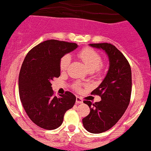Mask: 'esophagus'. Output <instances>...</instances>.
I'll list each match as a JSON object with an SVG mask.
<instances>
[{"label":"esophagus","instance_id":"34e87169","mask_svg":"<svg viewBox=\"0 0 151 151\" xmlns=\"http://www.w3.org/2000/svg\"><path fill=\"white\" fill-rule=\"evenodd\" d=\"M76 103H77V104H82L83 99H81V97H78V96H77V97H76Z\"/></svg>","mask_w":151,"mask_h":151}]
</instances>
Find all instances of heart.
I'll return each mask as SVG.
<instances>
[{"mask_svg": "<svg viewBox=\"0 0 151 151\" xmlns=\"http://www.w3.org/2000/svg\"><path fill=\"white\" fill-rule=\"evenodd\" d=\"M77 56L81 59V60L84 62L85 65L88 68V70L91 72H101L102 70V59L101 55L90 47H85L82 49L77 52ZM70 56L68 55H64L60 59L59 62V68L62 71H65L68 68L70 64ZM74 88L77 92L81 90V84L79 83H76L74 85Z\"/></svg>", "mask_w": 151, "mask_h": 151, "instance_id": "b5f03b06", "label": "heart"}]
</instances>
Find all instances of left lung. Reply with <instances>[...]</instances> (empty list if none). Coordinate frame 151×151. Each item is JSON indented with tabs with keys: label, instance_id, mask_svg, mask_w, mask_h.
<instances>
[{
	"label": "left lung",
	"instance_id": "obj_1",
	"mask_svg": "<svg viewBox=\"0 0 151 151\" xmlns=\"http://www.w3.org/2000/svg\"><path fill=\"white\" fill-rule=\"evenodd\" d=\"M89 45L104 50L110 62L105 78L91 92L100 96L101 100L95 103L83 101L90 108L89 115L83 119L84 128L97 134L112 128L128 108L132 92V71L128 60L115 46L108 43Z\"/></svg>",
	"mask_w": 151,
	"mask_h": 151
}]
</instances>
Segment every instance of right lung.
Masks as SVG:
<instances>
[{"label":"right lung","instance_id":"right-lung-1","mask_svg":"<svg viewBox=\"0 0 151 151\" xmlns=\"http://www.w3.org/2000/svg\"><path fill=\"white\" fill-rule=\"evenodd\" d=\"M77 47L74 43L45 40L30 50L23 61L19 76L20 100L30 119L40 128L59 127L66 111L75 104V96L68 91L55 96L51 81L60 76L61 58Z\"/></svg>","mask_w":151,"mask_h":151}]
</instances>
